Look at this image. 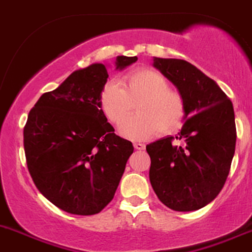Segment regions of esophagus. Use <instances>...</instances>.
Instances as JSON below:
<instances>
[{
	"instance_id": "1",
	"label": "esophagus",
	"mask_w": 252,
	"mask_h": 252,
	"mask_svg": "<svg viewBox=\"0 0 252 252\" xmlns=\"http://www.w3.org/2000/svg\"><path fill=\"white\" fill-rule=\"evenodd\" d=\"M134 148H135L136 150H144V149H145V144L134 143Z\"/></svg>"
}]
</instances>
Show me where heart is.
<instances>
[{
    "label": "heart",
    "instance_id": "b5f03b06",
    "mask_svg": "<svg viewBox=\"0 0 252 252\" xmlns=\"http://www.w3.org/2000/svg\"><path fill=\"white\" fill-rule=\"evenodd\" d=\"M170 81L154 70L141 69L126 75L122 89L108 82L99 94V108L111 123L118 124L136 107L137 116L122 122L118 133L130 140H146L166 135L182 124L186 114L185 98Z\"/></svg>",
    "mask_w": 252,
    "mask_h": 252
}]
</instances>
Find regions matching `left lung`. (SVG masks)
<instances>
[{"instance_id": "left-lung-1", "label": "left lung", "mask_w": 252, "mask_h": 252, "mask_svg": "<svg viewBox=\"0 0 252 252\" xmlns=\"http://www.w3.org/2000/svg\"><path fill=\"white\" fill-rule=\"evenodd\" d=\"M156 67L185 98L183 126L172 136L146 145L150 183L170 209L192 212L211 203L221 191L235 153L233 103L214 80L180 59L154 58Z\"/></svg>"}]
</instances>
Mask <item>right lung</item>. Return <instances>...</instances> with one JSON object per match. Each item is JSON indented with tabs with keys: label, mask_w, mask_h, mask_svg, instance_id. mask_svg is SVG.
I'll return each mask as SVG.
<instances>
[{
	"label": "right lung",
	"mask_w": 252,
	"mask_h": 252,
	"mask_svg": "<svg viewBox=\"0 0 252 252\" xmlns=\"http://www.w3.org/2000/svg\"><path fill=\"white\" fill-rule=\"evenodd\" d=\"M136 56H117L123 70ZM107 65L76 70L40 96L24 126L29 173L46 199L77 216L97 214L113 199L134 146L114 134L99 108Z\"/></svg>",
	"instance_id": "add662e5"
}]
</instances>
